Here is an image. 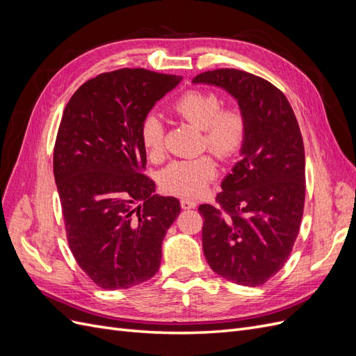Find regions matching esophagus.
Returning <instances> with one entry per match:
<instances>
[{
    "instance_id": "esophagus-1",
    "label": "esophagus",
    "mask_w": 356,
    "mask_h": 356,
    "mask_svg": "<svg viewBox=\"0 0 356 356\" xmlns=\"http://www.w3.org/2000/svg\"><path fill=\"white\" fill-rule=\"evenodd\" d=\"M197 202L195 199H181V207L182 209H193L196 208Z\"/></svg>"
}]
</instances>
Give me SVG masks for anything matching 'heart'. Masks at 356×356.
I'll use <instances>...</instances> for the list:
<instances>
[{"label":"heart","mask_w":356,"mask_h":356,"mask_svg":"<svg viewBox=\"0 0 356 356\" xmlns=\"http://www.w3.org/2000/svg\"><path fill=\"white\" fill-rule=\"evenodd\" d=\"M172 113L203 132V145L227 160L239 153L246 138V115L236 105L222 106L220 96L211 90L191 89L172 104ZM141 143L149 159L163 154V126L154 115H147L141 131ZM217 177V161L211 154L172 161L161 172V184L178 196H197Z\"/></svg>","instance_id":"b5f03b06"}]
</instances>
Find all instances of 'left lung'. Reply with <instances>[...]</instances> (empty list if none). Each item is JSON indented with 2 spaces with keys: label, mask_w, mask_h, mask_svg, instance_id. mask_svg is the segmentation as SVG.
Returning <instances> with one entry per match:
<instances>
[{
  "label": "left lung",
  "mask_w": 356,
  "mask_h": 356,
  "mask_svg": "<svg viewBox=\"0 0 356 356\" xmlns=\"http://www.w3.org/2000/svg\"><path fill=\"white\" fill-rule=\"evenodd\" d=\"M193 83L227 90L246 115L242 157L221 182L218 207H199L204 258L234 284L263 285L286 263L303 217L306 160L296 114L276 86L246 71H207Z\"/></svg>",
  "instance_id": "1"
}]
</instances>
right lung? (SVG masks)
<instances>
[{
	"instance_id": "obj_1",
	"label": "right lung",
	"mask_w": 356,
	"mask_h": 356,
	"mask_svg": "<svg viewBox=\"0 0 356 356\" xmlns=\"http://www.w3.org/2000/svg\"><path fill=\"white\" fill-rule=\"evenodd\" d=\"M181 75L143 68L104 72L75 92L62 114L53 174L75 261L104 289L153 277L179 200L154 195L141 172L143 120Z\"/></svg>"
}]
</instances>
